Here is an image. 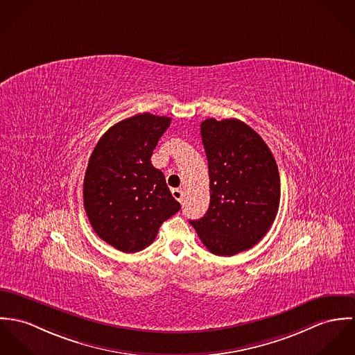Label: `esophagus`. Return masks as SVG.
Wrapping results in <instances>:
<instances>
[{
    "instance_id": "esophagus-1",
    "label": "esophagus",
    "mask_w": 355,
    "mask_h": 355,
    "mask_svg": "<svg viewBox=\"0 0 355 355\" xmlns=\"http://www.w3.org/2000/svg\"><path fill=\"white\" fill-rule=\"evenodd\" d=\"M171 193H173V197H174L175 200H178L180 202L182 201V198H184V192H182V189H173V191H171Z\"/></svg>"
}]
</instances>
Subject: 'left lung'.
<instances>
[{
  "label": "left lung",
  "instance_id": "obj_1",
  "mask_svg": "<svg viewBox=\"0 0 355 355\" xmlns=\"http://www.w3.org/2000/svg\"><path fill=\"white\" fill-rule=\"evenodd\" d=\"M200 133L211 197L205 215L191 225L211 253L233 256L256 245L275 220L277 164L260 135L239 119H205Z\"/></svg>",
  "mask_w": 355,
  "mask_h": 355
}]
</instances>
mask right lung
I'll return each mask as SVG.
<instances>
[{
  "mask_svg": "<svg viewBox=\"0 0 355 355\" xmlns=\"http://www.w3.org/2000/svg\"><path fill=\"white\" fill-rule=\"evenodd\" d=\"M170 122L150 113L122 119L101 137L88 160L85 214L98 236L121 252L150 246L160 225L181 208L151 163Z\"/></svg>",
  "mask_w": 355,
  "mask_h": 355,
  "instance_id": "right-lung-1",
  "label": "right lung"
}]
</instances>
